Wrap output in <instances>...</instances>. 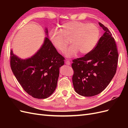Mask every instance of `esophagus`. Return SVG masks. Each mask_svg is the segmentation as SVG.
I'll use <instances>...</instances> for the list:
<instances>
[{"mask_svg": "<svg viewBox=\"0 0 128 128\" xmlns=\"http://www.w3.org/2000/svg\"><path fill=\"white\" fill-rule=\"evenodd\" d=\"M65 64H67V65H70V64H71V62L70 61H69V60H66L65 61Z\"/></svg>", "mask_w": 128, "mask_h": 128, "instance_id": "34e87169", "label": "esophagus"}]
</instances>
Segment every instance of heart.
<instances>
[{
    "label": "heart",
    "instance_id": "obj_1",
    "mask_svg": "<svg viewBox=\"0 0 128 128\" xmlns=\"http://www.w3.org/2000/svg\"><path fill=\"white\" fill-rule=\"evenodd\" d=\"M100 35V29L94 24L80 21H69L60 26V30L55 29L50 32V37L54 47L64 52L70 39L72 45L66 52L67 58L75 56L80 52L86 54L92 51L97 44Z\"/></svg>",
    "mask_w": 128,
    "mask_h": 128
}]
</instances>
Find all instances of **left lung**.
Returning <instances> with one entry per match:
<instances>
[{"mask_svg":"<svg viewBox=\"0 0 128 128\" xmlns=\"http://www.w3.org/2000/svg\"><path fill=\"white\" fill-rule=\"evenodd\" d=\"M99 24L104 32L95 48L83 57L73 60L72 64L75 91L84 96L101 93L116 72L118 53L115 40L107 27L102 23Z\"/></svg>","mask_w":128,"mask_h":128,"instance_id":"obj_1","label":"left lung"}]
</instances>
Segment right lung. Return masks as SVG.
Segmentation results:
<instances>
[{"instance_id": "obj_1", "label": "right lung", "mask_w": 128, "mask_h": 128, "mask_svg": "<svg viewBox=\"0 0 128 128\" xmlns=\"http://www.w3.org/2000/svg\"><path fill=\"white\" fill-rule=\"evenodd\" d=\"M46 34H48L47 29ZM64 58L58 52L48 37L39 51L29 59H21L10 53L12 70L24 90L34 98L45 99L55 91L59 68Z\"/></svg>"}]
</instances>
